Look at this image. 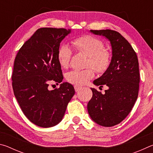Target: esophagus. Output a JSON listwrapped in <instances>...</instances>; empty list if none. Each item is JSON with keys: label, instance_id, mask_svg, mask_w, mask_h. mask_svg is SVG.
I'll use <instances>...</instances> for the list:
<instances>
[{"label": "esophagus", "instance_id": "34e87169", "mask_svg": "<svg viewBox=\"0 0 153 153\" xmlns=\"http://www.w3.org/2000/svg\"><path fill=\"white\" fill-rule=\"evenodd\" d=\"M74 88H75V90H76V92H77L82 89V86H77V85H76V86H74Z\"/></svg>", "mask_w": 153, "mask_h": 153}]
</instances>
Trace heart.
I'll use <instances>...</instances> for the list:
<instances>
[{
	"instance_id": "1",
	"label": "heart",
	"mask_w": 153,
	"mask_h": 153,
	"mask_svg": "<svg viewBox=\"0 0 153 153\" xmlns=\"http://www.w3.org/2000/svg\"><path fill=\"white\" fill-rule=\"evenodd\" d=\"M74 48L79 53L88 56L87 67H92L100 74L107 70L111 61V53L105 49L102 40L92 36H83L72 41ZM72 55V51L67 45H62L58 49L57 57L61 67L67 68L69 66ZM94 76V71L92 68L84 70H74L68 72L66 79L69 83L77 86L87 84Z\"/></svg>"
}]
</instances>
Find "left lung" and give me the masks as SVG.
<instances>
[{
  "instance_id": "left-lung-1",
  "label": "left lung",
  "mask_w": 153,
  "mask_h": 153,
  "mask_svg": "<svg viewBox=\"0 0 153 153\" xmlns=\"http://www.w3.org/2000/svg\"><path fill=\"white\" fill-rule=\"evenodd\" d=\"M110 42L112 56L107 70L93 81L95 86L108 89L105 94L90 88L92 97L88 103V112L93 121L104 127L117 125L132 109L139 90L138 56L128 40L120 33L111 30H90Z\"/></svg>"
}]
</instances>
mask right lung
I'll return each instance as SVG.
<instances>
[{
    "label": "right lung",
    "instance_id": "right-lung-1",
    "mask_svg": "<svg viewBox=\"0 0 153 153\" xmlns=\"http://www.w3.org/2000/svg\"><path fill=\"white\" fill-rule=\"evenodd\" d=\"M71 33V29L40 28L24 44L15 59V97L28 120L42 128L61 122L75 94L68 82L61 83L59 88L48 89L50 82L58 84L63 79L57 52L62 40Z\"/></svg>",
    "mask_w": 153,
    "mask_h": 153
}]
</instances>
